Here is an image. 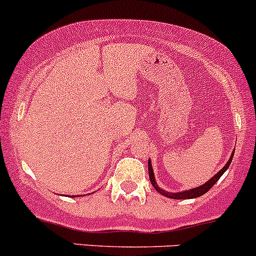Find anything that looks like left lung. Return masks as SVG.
Instances as JSON below:
<instances>
[{
	"label": "left lung",
	"instance_id": "8db88e82",
	"mask_svg": "<svg viewBox=\"0 0 256 256\" xmlns=\"http://www.w3.org/2000/svg\"><path fill=\"white\" fill-rule=\"evenodd\" d=\"M233 156H234V152H232L230 158H229V160L226 162V164L220 168V171H218L217 174H216L214 176H212V178H210V180L207 181V182H204V185L198 186V187H194V188H190V190H185V191H181V192H168V191H165V190H162V187H159V185L156 184V181H155V175H154V171H152V162H148V170H149V178H150V182H152V185L154 186V188L158 192H159L160 194H162V196L168 197V198H174V200H190V198H196V197H200L202 196V194H204L206 192L210 191V188H212L213 185H214L216 182H217L218 180L220 178V176L223 175V174L226 172V168H229V165H230L232 160H233Z\"/></svg>",
	"mask_w": 256,
	"mask_h": 256
}]
</instances>
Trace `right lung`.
<instances>
[{"label": "right lung", "instance_id": "1", "mask_svg": "<svg viewBox=\"0 0 256 256\" xmlns=\"http://www.w3.org/2000/svg\"><path fill=\"white\" fill-rule=\"evenodd\" d=\"M70 197H75V196H74V194H72V196H70Z\"/></svg>", "mask_w": 256, "mask_h": 256}]
</instances>
